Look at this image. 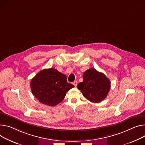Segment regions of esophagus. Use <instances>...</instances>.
<instances>
[{"mask_svg": "<svg viewBox=\"0 0 145 145\" xmlns=\"http://www.w3.org/2000/svg\"><path fill=\"white\" fill-rule=\"evenodd\" d=\"M73 84L76 87V86H77V84H78V82L77 81H75V82H74L73 83Z\"/></svg>", "mask_w": 145, "mask_h": 145, "instance_id": "34e87169", "label": "esophagus"}]
</instances>
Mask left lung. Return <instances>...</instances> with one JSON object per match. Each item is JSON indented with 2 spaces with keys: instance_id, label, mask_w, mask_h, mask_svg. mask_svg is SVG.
<instances>
[{
  "instance_id": "8db88e82",
  "label": "left lung",
  "mask_w": 145,
  "mask_h": 145,
  "mask_svg": "<svg viewBox=\"0 0 145 145\" xmlns=\"http://www.w3.org/2000/svg\"><path fill=\"white\" fill-rule=\"evenodd\" d=\"M83 79L78 88L85 98L92 103H99L106 98L111 83L104 74L91 68L84 72Z\"/></svg>"
}]
</instances>
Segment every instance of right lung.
Here are the masks:
<instances>
[{
  "label": "right lung",
  "instance_id": "add662e5",
  "mask_svg": "<svg viewBox=\"0 0 145 145\" xmlns=\"http://www.w3.org/2000/svg\"><path fill=\"white\" fill-rule=\"evenodd\" d=\"M66 80V75L57 70L45 69L32 79L30 83L32 93L42 104L55 106L62 102L66 92L74 88Z\"/></svg>",
  "mask_w": 145,
  "mask_h": 145
}]
</instances>
